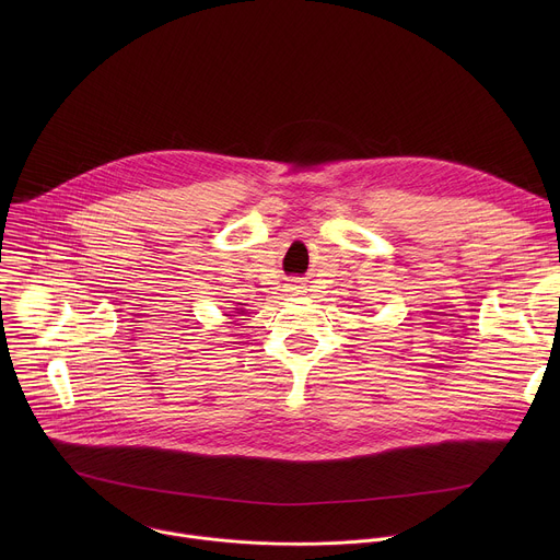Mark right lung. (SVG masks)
<instances>
[{"label": "right lung", "mask_w": 560, "mask_h": 560, "mask_svg": "<svg viewBox=\"0 0 560 560\" xmlns=\"http://www.w3.org/2000/svg\"><path fill=\"white\" fill-rule=\"evenodd\" d=\"M244 305V303H242ZM234 312H244V310H238V307H234ZM228 316H236V314H228Z\"/></svg>", "instance_id": "add662e5"}]
</instances>
